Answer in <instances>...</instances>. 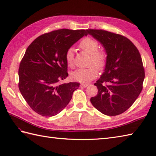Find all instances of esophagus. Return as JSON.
Returning a JSON list of instances; mask_svg holds the SVG:
<instances>
[{
	"label": "esophagus",
	"instance_id": "1",
	"mask_svg": "<svg viewBox=\"0 0 156 156\" xmlns=\"http://www.w3.org/2000/svg\"><path fill=\"white\" fill-rule=\"evenodd\" d=\"M88 86V84H81V88H86V87H87Z\"/></svg>",
	"mask_w": 156,
	"mask_h": 156
}]
</instances>
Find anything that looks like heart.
<instances>
[{
    "instance_id": "obj_1",
    "label": "heart",
    "mask_w": 156,
    "mask_h": 156,
    "mask_svg": "<svg viewBox=\"0 0 156 156\" xmlns=\"http://www.w3.org/2000/svg\"><path fill=\"white\" fill-rule=\"evenodd\" d=\"M79 48L86 53L90 54L89 65L86 68H79L72 73V78L75 81L81 83H88L96 77L98 70H103L105 68L107 55L104 50L98 49V41L90 37L83 38L79 44ZM66 60L69 67H73L74 64V49L69 48L65 55Z\"/></svg>"
}]
</instances>
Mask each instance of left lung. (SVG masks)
<instances>
[{"instance_id": "8db88e82", "label": "left lung", "mask_w": 156, "mask_h": 156, "mask_svg": "<svg viewBox=\"0 0 156 156\" xmlns=\"http://www.w3.org/2000/svg\"><path fill=\"white\" fill-rule=\"evenodd\" d=\"M87 32L103 45L107 55L104 72L94 83L98 94L90 101L105 115H120L133 104L142 91L145 73L139 51L124 36L103 30Z\"/></svg>"}]
</instances>
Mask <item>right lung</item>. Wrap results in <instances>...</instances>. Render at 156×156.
Instances as JSON below:
<instances>
[{"label": "right lung", "mask_w": 156, "mask_h": 156, "mask_svg": "<svg viewBox=\"0 0 156 156\" xmlns=\"http://www.w3.org/2000/svg\"><path fill=\"white\" fill-rule=\"evenodd\" d=\"M85 30L45 33L28 47L19 68V89L32 109L44 116L56 115L67 106L80 83L60 84L68 77L65 55Z\"/></svg>", "instance_id": "right-lung-1"}]
</instances>
